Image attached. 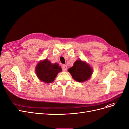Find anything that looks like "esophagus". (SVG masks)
<instances>
[{"label": "esophagus", "instance_id": "34e87169", "mask_svg": "<svg viewBox=\"0 0 129 129\" xmlns=\"http://www.w3.org/2000/svg\"><path fill=\"white\" fill-rule=\"evenodd\" d=\"M62 69L63 71H66L67 70V66L66 64H63L62 66Z\"/></svg>", "mask_w": 129, "mask_h": 129}]
</instances>
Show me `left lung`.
I'll use <instances>...</instances> for the list:
<instances>
[{"mask_svg":"<svg viewBox=\"0 0 129 129\" xmlns=\"http://www.w3.org/2000/svg\"><path fill=\"white\" fill-rule=\"evenodd\" d=\"M68 72L75 81L83 82L91 77L92 69L85 62L78 60L75 62L72 67L68 69Z\"/></svg>","mask_w":129,"mask_h":129,"instance_id":"1","label":"left lung"}]
</instances>
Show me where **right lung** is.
<instances>
[{"label":"right lung","mask_w":129,"mask_h":129,"mask_svg":"<svg viewBox=\"0 0 129 129\" xmlns=\"http://www.w3.org/2000/svg\"><path fill=\"white\" fill-rule=\"evenodd\" d=\"M61 71L59 64L51 63L47 59L39 63L36 68V74L39 79L47 83L54 81L57 74Z\"/></svg>","instance_id":"right-lung-1"}]
</instances>
